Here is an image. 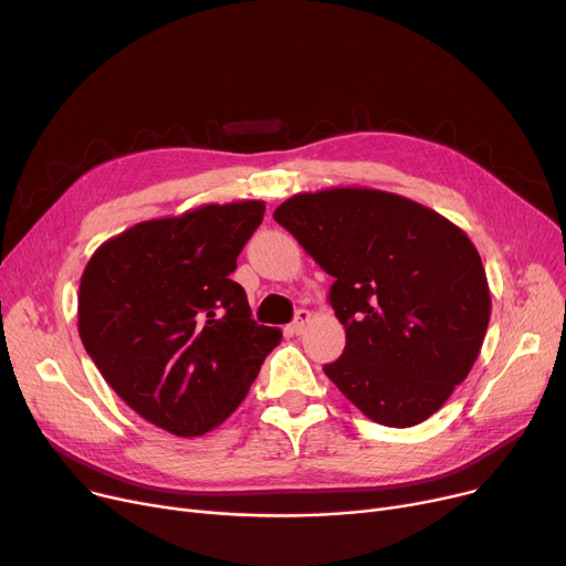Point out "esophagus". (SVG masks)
Segmentation results:
<instances>
[{
    "label": "esophagus",
    "instance_id": "esophagus-1",
    "mask_svg": "<svg viewBox=\"0 0 566 566\" xmlns=\"http://www.w3.org/2000/svg\"><path fill=\"white\" fill-rule=\"evenodd\" d=\"M310 318H312V312H310V310H298V312H295V318H293V323L289 325L291 333H293V335H301L305 325L310 323Z\"/></svg>",
    "mask_w": 566,
    "mask_h": 566
}]
</instances>
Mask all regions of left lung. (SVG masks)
I'll return each instance as SVG.
<instances>
[{"mask_svg":"<svg viewBox=\"0 0 566 566\" xmlns=\"http://www.w3.org/2000/svg\"><path fill=\"white\" fill-rule=\"evenodd\" d=\"M273 218L335 277L328 301L346 346L325 376L382 427L431 418L470 374L491 318L482 256L465 231L371 188L293 195Z\"/></svg>","mask_w":566,"mask_h":566,"instance_id":"left-lung-1","label":"left lung"}]
</instances>
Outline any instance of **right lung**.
Instances as JSON below:
<instances>
[{"label":"right lung","instance_id":"obj_1","mask_svg":"<svg viewBox=\"0 0 566 566\" xmlns=\"http://www.w3.org/2000/svg\"><path fill=\"white\" fill-rule=\"evenodd\" d=\"M263 201L206 203L139 222L88 259L80 339L109 388L146 422L195 438L241 406L282 333L256 325L229 280Z\"/></svg>","mask_w":566,"mask_h":566}]
</instances>
